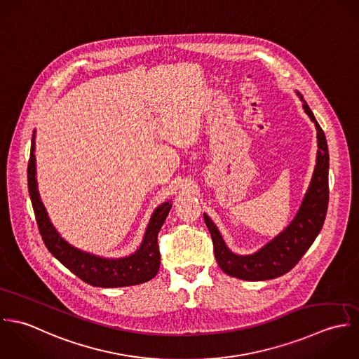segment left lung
Returning <instances> with one entry per match:
<instances>
[{"label":"left lung","mask_w":359,"mask_h":359,"mask_svg":"<svg viewBox=\"0 0 359 359\" xmlns=\"http://www.w3.org/2000/svg\"><path fill=\"white\" fill-rule=\"evenodd\" d=\"M295 93L302 101L305 114L315 123L318 152L309 187L290 224L257 252L238 255L229 250L212 219L204 214L205 224L212 237L217 265L226 275L241 280H269L291 271L315 241L326 217L329 203L327 142L304 97L298 91Z\"/></svg>","instance_id":"obj_1"}]
</instances>
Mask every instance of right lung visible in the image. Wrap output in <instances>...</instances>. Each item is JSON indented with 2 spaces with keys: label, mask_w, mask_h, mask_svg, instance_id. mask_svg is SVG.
Wrapping results in <instances>:
<instances>
[{
  "label": "right lung",
  "mask_w": 359,
  "mask_h": 359,
  "mask_svg": "<svg viewBox=\"0 0 359 359\" xmlns=\"http://www.w3.org/2000/svg\"><path fill=\"white\" fill-rule=\"evenodd\" d=\"M34 140L36 130L33 132L32 137L30 159L27 165V184L37 226L48 251L79 279L90 286L107 288L135 286L155 278L161 264L156 237L172 208V203L166 201L155 208L145 229L143 241L133 254L122 258H104L79 250L60 236L48 217L44 204L41 203L36 179Z\"/></svg>",
  "instance_id": "1"
}]
</instances>
